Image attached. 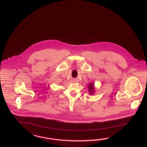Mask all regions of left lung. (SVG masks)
<instances>
[{
	"mask_svg": "<svg viewBox=\"0 0 147 147\" xmlns=\"http://www.w3.org/2000/svg\"><path fill=\"white\" fill-rule=\"evenodd\" d=\"M88 89H89V92L90 93V95L94 94L95 92V88H94V84L93 83H90L88 85Z\"/></svg>",
	"mask_w": 147,
	"mask_h": 147,
	"instance_id": "8db88e82",
	"label": "left lung"
}]
</instances>
